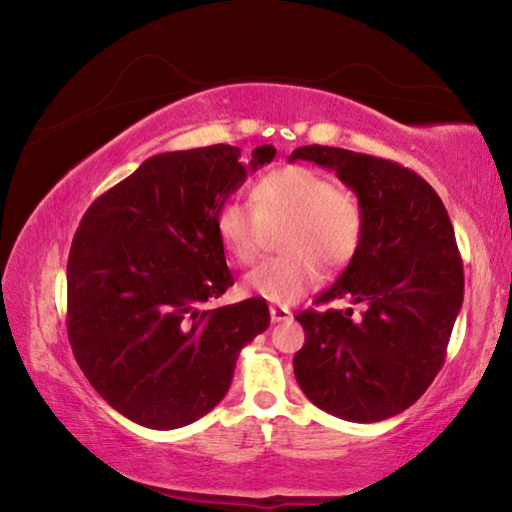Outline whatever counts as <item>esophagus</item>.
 <instances>
[{"label": "esophagus", "mask_w": 512, "mask_h": 512, "mask_svg": "<svg viewBox=\"0 0 512 512\" xmlns=\"http://www.w3.org/2000/svg\"><path fill=\"white\" fill-rule=\"evenodd\" d=\"M271 320L273 323H284V320L291 318V311L287 307H271Z\"/></svg>", "instance_id": "obj_1"}]
</instances>
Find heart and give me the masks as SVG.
I'll return each instance as SVG.
<instances>
[{
  "mask_svg": "<svg viewBox=\"0 0 512 512\" xmlns=\"http://www.w3.org/2000/svg\"><path fill=\"white\" fill-rule=\"evenodd\" d=\"M253 205L228 198L214 214L221 244L237 264L262 253L268 232H282L287 255L266 259L244 277V291L273 305H291L320 282V264L339 268L357 253L363 207L357 194L325 173L300 164L264 173L250 194Z\"/></svg>",
  "mask_w": 512,
  "mask_h": 512,
  "instance_id": "b5f03b06",
  "label": "heart"
}]
</instances>
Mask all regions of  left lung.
<instances>
[{"instance_id": "8db88e82", "label": "left lung", "mask_w": 512, "mask_h": 512, "mask_svg": "<svg viewBox=\"0 0 512 512\" xmlns=\"http://www.w3.org/2000/svg\"><path fill=\"white\" fill-rule=\"evenodd\" d=\"M289 160L336 171L363 207V237L339 280L316 305L348 298L352 309L296 316L305 345L293 372L318 409L379 422L409 409L445 363L463 305V262L440 196L402 164L334 146H300Z\"/></svg>"}]
</instances>
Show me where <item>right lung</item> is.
<instances>
[{"mask_svg": "<svg viewBox=\"0 0 512 512\" xmlns=\"http://www.w3.org/2000/svg\"><path fill=\"white\" fill-rule=\"evenodd\" d=\"M230 144L160 153L83 214L67 259V334L94 391L149 429H178L219 404L246 343L271 323L262 298L207 309L235 280L216 207L248 171Z\"/></svg>", "mask_w": 512, "mask_h": 512, "instance_id": "add662e5", "label": "right lung"}]
</instances>
